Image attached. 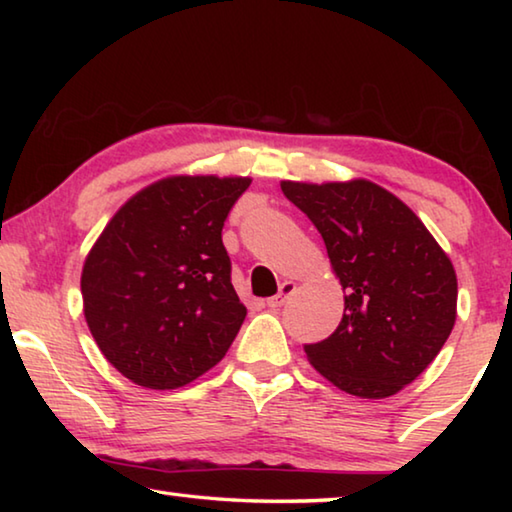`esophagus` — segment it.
<instances>
[{"label": "esophagus", "instance_id": "obj_1", "mask_svg": "<svg viewBox=\"0 0 512 512\" xmlns=\"http://www.w3.org/2000/svg\"><path fill=\"white\" fill-rule=\"evenodd\" d=\"M293 291H296V282H291V280H284V282L280 284V291H277L273 298H268V300H266V305L271 307V309L282 307L284 302H287V298L291 296Z\"/></svg>", "mask_w": 512, "mask_h": 512}]
</instances>
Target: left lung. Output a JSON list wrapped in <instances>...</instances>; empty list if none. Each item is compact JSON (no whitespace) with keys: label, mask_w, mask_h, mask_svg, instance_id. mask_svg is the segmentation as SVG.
Wrapping results in <instances>:
<instances>
[{"label":"left lung","mask_w":512,"mask_h":512,"mask_svg":"<svg viewBox=\"0 0 512 512\" xmlns=\"http://www.w3.org/2000/svg\"><path fill=\"white\" fill-rule=\"evenodd\" d=\"M280 187L318 228L345 293L334 334L305 345L309 363L350 395L400 393L452 334V259L409 205L370 180H282Z\"/></svg>","instance_id":"1"}]
</instances>
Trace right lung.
Instances as JSON below:
<instances>
[{"label": "right lung", "instance_id": "add662e5", "mask_svg": "<svg viewBox=\"0 0 512 512\" xmlns=\"http://www.w3.org/2000/svg\"><path fill=\"white\" fill-rule=\"evenodd\" d=\"M250 178L169 176L128 198L81 273L83 314L112 366L171 391L214 368L246 307L230 282L223 223Z\"/></svg>", "mask_w": 512, "mask_h": 512}]
</instances>
